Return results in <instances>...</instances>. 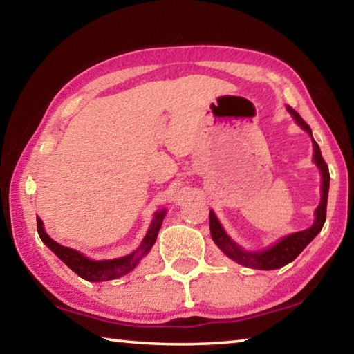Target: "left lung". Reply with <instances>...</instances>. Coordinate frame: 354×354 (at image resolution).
I'll use <instances>...</instances> for the list:
<instances>
[{
  "mask_svg": "<svg viewBox=\"0 0 354 354\" xmlns=\"http://www.w3.org/2000/svg\"><path fill=\"white\" fill-rule=\"evenodd\" d=\"M288 113L295 118L296 122L304 129V131L312 137V129L308 127L307 122L302 120L299 116L298 111H295L291 106H287ZM312 143H313V162H315L317 167L322 171V201H319L318 207L315 209V222L310 228L304 230V232H298L293 234H288L279 241L277 244L271 245L265 250H258V252H248L243 250L239 245L234 243V241L228 236L225 233V230L222 228L221 222L217 221V217L214 212H209V230H211V236L212 241H214L216 245L221 249L223 254H225L228 258H232L233 261L239 263V265L248 266V268H254V269H279L285 265H288L298 257L302 250L307 248V244L317 236V234L322 232V228L324 225V221H326V206H328V192H329V168L324 162L322 151H319L318 143L313 140L312 137Z\"/></svg>",
  "mask_w": 354,
  "mask_h": 354,
  "instance_id": "left-lung-1",
  "label": "left lung"
}]
</instances>
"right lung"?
Returning <instances> with one entry per match:
<instances>
[{
	"label": "right lung",
	"mask_w": 354,
	"mask_h": 354,
	"mask_svg": "<svg viewBox=\"0 0 354 354\" xmlns=\"http://www.w3.org/2000/svg\"><path fill=\"white\" fill-rule=\"evenodd\" d=\"M165 212H167L165 209L156 212L147 236L143 238L142 244H140V248L137 250H133L132 254H129L126 257L115 258V260L96 261L80 254V252L58 244L46 233V230H44V223L39 217H37V233L39 236H41L42 243L46 244L61 261H64L66 265L77 274V276L88 280V282H106V280H113L121 276H126V274L131 272L132 269L138 265L140 260L148 254L156 243L157 234H159V230L162 225V221H164L165 217Z\"/></svg>",
	"instance_id": "1"
}]
</instances>
